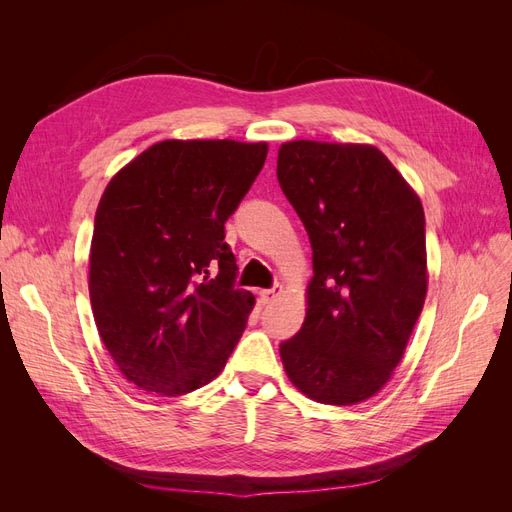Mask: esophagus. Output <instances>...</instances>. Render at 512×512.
I'll use <instances>...</instances> for the list:
<instances>
[{
    "instance_id": "34e87169",
    "label": "esophagus",
    "mask_w": 512,
    "mask_h": 512,
    "mask_svg": "<svg viewBox=\"0 0 512 512\" xmlns=\"http://www.w3.org/2000/svg\"><path fill=\"white\" fill-rule=\"evenodd\" d=\"M282 292H284V286L277 284V286H273L269 290H262L260 297H262V301H265V303H273L277 297H282Z\"/></svg>"
}]
</instances>
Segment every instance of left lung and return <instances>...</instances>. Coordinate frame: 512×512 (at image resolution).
I'll return each instance as SVG.
<instances>
[{
	"label": "left lung",
	"mask_w": 512,
	"mask_h": 512,
	"mask_svg": "<svg viewBox=\"0 0 512 512\" xmlns=\"http://www.w3.org/2000/svg\"><path fill=\"white\" fill-rule=\"evenodd\" d=\"M277 179L314 252L303 327L280 346L286 376L318 404H361L391 380L423 312L421 198L361 143H284Z\"/></svg>",
	"instance_id": "8db88e82"
}]
</instances>
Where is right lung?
I'll return each mask as SVG.
<instances>
[{"instance_id":"1","label":"right lung","mask_w":512,"mask_h":512,"mask_svg":"<svg viewBox=\"0 0 512 512\" xmlns=\"http://www.w3.org/2000/svg\"><path fill=\"white\" fill-rule=\"evenodd\" d=\"M267 153L265 141L170 138L108 181L89 250L91 312L104 348L141 391L200 389L243 335L256 299L232 288L237 260L224 224Z\"/></svg>"}]
</instances>
